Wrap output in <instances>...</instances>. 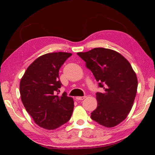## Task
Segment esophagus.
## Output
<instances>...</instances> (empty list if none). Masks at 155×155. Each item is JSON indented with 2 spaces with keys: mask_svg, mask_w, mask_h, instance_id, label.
<instances>
[{
  "mask_svg": "<svg viewBox=\"0 0 155 155\" xmlns=\"http://www.w3.org/2000/svg\"><path fill=\"white\" fill-rule=\"evenodd\" d=\"M85 98H86L85 96H78V97H77V98H76V99L78 100V101H82V100H84Z\"/></svg>",
  "mask_w": 155,
  "mask_h": 155,
  "instance_id": "34e87169",
  "label": "esophagus"
}]
</instances>
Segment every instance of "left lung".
I'll list each match as a JSON object with an SVG mask.
<instances>
[{
	"mask_svg": "<svg viewBox=\"0 0 155 155\" xmlns=\"http://www.w3.org/2000/svg\"><path fill=\"white\" fill-rule=\"evenodd\" d=\"M77 54L85 62L103 93L97 92L98 107L91 118L106 127L124 120L132 109L137 90V78L122 54L111 49L96 48Z\"/></svg>",
	"mask_w": 155,
	"mask_h": 155,
	"instance_id": "obj_1",
	"label": "left lung"
}]
</instances>
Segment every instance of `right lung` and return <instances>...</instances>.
Masks as SVG:
<instances>
[{"label":"right lung","instance_id":"obj_1","mask_svg":"<svg viewBox=\"0 0 155 155\" xmlns=\"http://www.w3.org/2000/svg\"><path fill=\"white\" fill-rule=\"evenodd\" d=\"M72 55L68 52H52L38 57L26 70L20 81L21 100L37 124L53 130L68 122L74 101L66 92L59 96L62 84L59 77L61 65Z\"/></svg>","mask_w":155,"mask_h":155}]
</instances>
